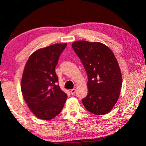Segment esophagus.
Segmentation results:
<instances>
[{
  "label": "esophagus",
  "mask_w": 146,
  "mask_h": 146,
  "mask_svg": "<svg viewBox=\"0 0 146 146\" xmlns=\"http://www.w3.org/2000/svg\"><path fill=\"white\" fill-rule=\"evenodd\" d=\"M70 92L71 94H72V95H73V94H75V93L76 92V90L75 89H72V90H71Z\"/></svg>",
  "instance_id": "esophagus-1"
}]
</instances>
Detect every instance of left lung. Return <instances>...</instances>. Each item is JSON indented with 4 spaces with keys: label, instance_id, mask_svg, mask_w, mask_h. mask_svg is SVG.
I'll use <instances>...</instances> for the list:
<instances>
[{
    "label": "left lung",
    "instance_id": "1",
    "mask_svg": "<svg viewBox=\"0 0 146 146\" xmlns=\"http://www.w3.org/2000/svg\"><path fill=\"white\" fill-rule=\"evenodd\" d=\"M72 48L88 76V93L82 104L97 115L107 114L117 103L122 84L118 61L110 48L98 42L78 40Z\"/></svg>",
    "mask_w": 146,
    "mask_h": 146
}]
</instances>
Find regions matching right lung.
<instances>
[{
    "instance_id": "right-lung-1",
    "label": "right lung",
    "mask_w": 146,
    "mask_h": 146,
    "mask_svg": "<svg viewBox=\"0 0 146 146\" xmlns=\"http://www.w3.org/2000/svg\"><path fill=\"white\" fill-rule=\"evenodd\" d=\"M67 43L38 49L26 62L21 80L24 99L31 112L42 120H51L61 112L67 94L57 84L55 67Z\"/></svg>"
}]
</instances>
